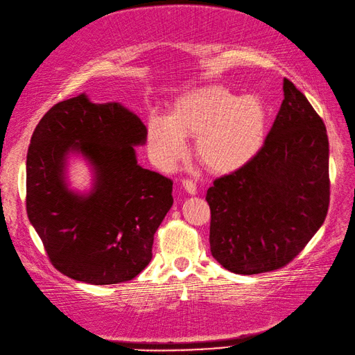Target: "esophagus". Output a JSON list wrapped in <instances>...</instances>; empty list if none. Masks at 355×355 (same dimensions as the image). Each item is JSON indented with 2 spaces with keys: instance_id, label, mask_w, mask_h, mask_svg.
Returning a JSON list of instances; mask_svg holds the SVG:
<instances>
[{
  "instance_id": "34e87169",
  "label": "esophagus",
  "mask_w": 355,
  "mask_h": 355,
  "mask_svg": "<svg viewBox=\"0 0 355 355\" xmlns=\"http://www.w3.org/2000/svg\"><path fill=\"white\" fill-rule=\"evenodd\" d=\"M182 185L185 188V191L190 193V194H194V193H196V190H198L196 184H194V180H191V179H184Z\"/></svg>"
}]
</instances>
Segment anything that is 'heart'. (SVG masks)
<instances>
[{"label": "heart", "mask_w": 355, "mask_h": 355, "mask_svg": "<svg viewBox=\"0 0 355 355\" xmlns=\"http://www.w3.org/2000/svg\"><path fill=\"white\" fill-rule=\"evenodd\" d=\"M266 128V108L256 96H239L223 87H204L180 98L171 118L148 122V150L165 170L187 153V137H196L202 162L216 173L243 167L257 153Z\"/></svg>", "instance_id": "1"}]
</instances>
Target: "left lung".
Returning a JSON list of instances; mask_svg holds the SVG:
<instances>
[{
	"label": "left lung",
	"instance_id": "obj_1",
	"mask_svg": "<svg viewBox=\"0 0 355 355\" xmlns=\"http://www.w3.org/2000/svg\"><path fill=\"white\" fill-rule=\"evenodd\" d=\"M284 101L257 155L208 188L209 250L251 276L284 268L322 227L329 207V142L306 96L284 79Z\"/></svg>",
	"mask_w": 355,
	"mask_h": 355
}]
</instances>
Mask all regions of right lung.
I'll use <instances>...</instances> for the list:
<instances>
[{
    "mask_svg": "<svg viewBox=\"0 0 355 355\" xmlns=\"http://www.w3.org/2000/svg\"><path fill=\"white\" fill-rule=\"evenodd\" d=\"M146 139L135 113L118 103L93 104L84 93L55 104L36 125L26 164L27 216L64 276L113 285L150 263L155 233L173 205V180L137 164L133 147ZM71 150L96 168L85 197L63 180Z\"/></svg>",
    "mask_w": 355,
    "mask_h": 355,
    "instance_id": "add662e5",
    "label": "right lung"
}]
</instances>
